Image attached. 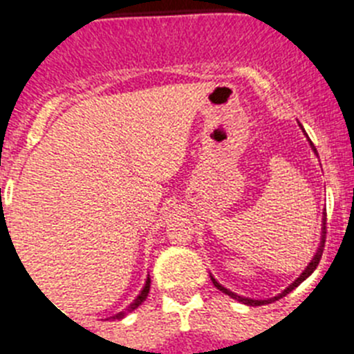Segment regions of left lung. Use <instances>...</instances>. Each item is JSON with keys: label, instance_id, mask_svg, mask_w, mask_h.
<instances>
[{"label": "left lung", "instance_id": "obj_1", "mask_svg": "<svg viewBox=\"0 0 354 354\" xmlns=\"http://www.w3.org/2000/svg\"><path fill=\"white\" fill-rule=\"evenodd\" d=\"M299 127H301V131H303V133H305V129H303L301 124H299ZM305 136H306V138H308V134H306V133H305ZM308 143H310L312 150H314V154L317 156V150H315L314 143H312L310 140H308ZM324 239H326V212H323V223H321V241H319V246H317V250H315V253H314V257H312V261L308 262V266H306L305 270L301 271V274H299V277L296 278V280H294V282L290 283L289 287H286V289H283L282 292L277 294V296H273V298H268V299H252V298H245V296H239V294L232 292V290H230V289H227V287L221 286V283L218 282V280H216L214 277H212V274H211V280H212V283H214L216 289H220L221 292H225V294H227V296H230V298H234V299H236V301L243 303V305H250V306L268 305V303H273V301H277V299L283 298V296H286V294H289L290 290L296 289V287H298L299 283L305 282L306 278H308V277H310L312 273H314L315 268H317V264H319V261H321V255H323V250H324Z\"/></svg>", "mask_w": 354, "mask_h": 354}]
</instances>
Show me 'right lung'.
Returning <instances> with one entry per match:
<instances>
[{
  "mask_svg": "<svg viewBox=\"0 0 354 354\" xmlns=\"http://www.w3.org/2000/svg\"><path fill=\"white\" fill-rule=\"evenodd\" d=\"M149 290H150V277H147L145 287H143L142 292L138 294V298L134 299V301L131 303L129 306H127V310H126V312H118V314H117V315H113V317H111V319H124V317H126L127 314H129V312L136 310V308H138V306L142 305V303L145 301V299H147V296H149Z\"/></svg>",
  "mask_w": 354,
  "mask_h": 354,
  "instance_id": "right-lung-1",
  "label": "right lung"
}]
</instances>
